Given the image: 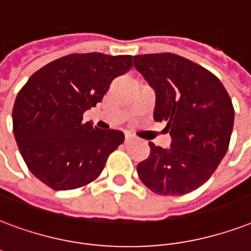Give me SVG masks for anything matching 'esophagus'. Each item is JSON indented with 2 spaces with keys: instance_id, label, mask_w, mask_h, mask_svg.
<instances>
[{
  "instance_id": "34e87169",
  "label": "esophagus",
  "mask_w": 251,
  "mask_h": 251,
  "mask_svg": "<svg viewBox=\"0 0 251 251\" xmlns=\"http://www.w3.org/2000/svg\"><path fill=\"white\" fill-rule=\"evenodd\" d=\"M133 141H135V138H134L133 135H130V134H126L125 137V145H127V143H131Z\"/></svg>"
}]
</instances>
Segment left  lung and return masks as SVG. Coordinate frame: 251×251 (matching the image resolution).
<instances>
[{"label":"left lung","instance_id":"left-lung-1","mask_svg":"<svg viewBox=\"0 0 251 251\" xmlns=\"http://www.w3.org/2000/svg\"><path fill=\"white\" fill-rule=\"evenodd\" d=\"M134 67L155 92L154 120L164 121L171 147L149 142L139 179L159 195H184L205 183L230 142L234 109L215 75L175 53L134 56Z\"/></svg>","mask_w":251,"mask_h":251}]
</instances>
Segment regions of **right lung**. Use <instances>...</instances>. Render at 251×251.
<instances>
[{
    "label": "right lung",
    "mask_w": 251,
    "mask_h": 251,
    "mask_svg": "<svg viewBox=\"0 0 251 251\" xmlns=\"http://www.w3.org/2000/svg\"><path fill=\"white\" fill-rule=\"evenodd\" d=\"M131 55L74 53L36 71L19 91L13 131L28 170L56 191L83 187L99 176L125 139L120 130L83 124V114L133 66Z\"/></svg>",
    "instance_id": "1"
}]
</instances>
